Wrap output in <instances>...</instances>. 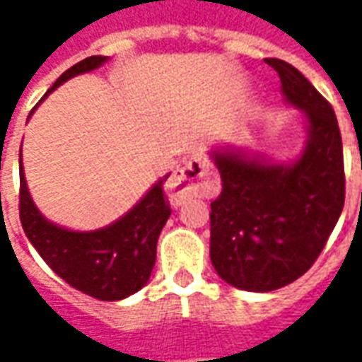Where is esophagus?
<instances>
[{
  "label": "esophagus",
  "instance_id": "esophagus-1",
  "mask_svg": "<svg viewBox=\"0 0 362 362\" xmlns=\"http://www.w3.org/2000/svg\"><path fill=\"white\" fill-rule=\"evenodd\" d=\"M211 163L204 157H192L188 158L182 168H178L174 176L166 184V196H168V202L178 207L186 199L194 197L202 188V184L205 180L213 178Z\"/></svg>",
  "mask_w": 362,
  "mask_h": 362
}]
</instances>
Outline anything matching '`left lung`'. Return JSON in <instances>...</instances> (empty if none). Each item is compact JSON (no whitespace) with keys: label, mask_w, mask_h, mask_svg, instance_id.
Segmentation results:
<instances>
[{"label":"left lung","mask_w":362,"mask_h":362,"mask_svg":"<svg viewBox=\"0 0 362 362\" xmlns=\"http://www.w3.org/2000/svg\"><path fill=\"white\" fill-rule=\"evenodd\" d=\"M281 93L303 110L306 141L293 163L235 145L211 149L223 189L211 204L215 272L228 285L267 293L296 281L324 250L345 202L343 145L332 106L296 67L266 59Z\"/></svg>","instance_id":"obj_1"}]
</instances>
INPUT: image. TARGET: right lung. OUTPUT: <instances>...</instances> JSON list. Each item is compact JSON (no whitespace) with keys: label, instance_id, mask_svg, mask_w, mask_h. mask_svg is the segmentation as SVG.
I'll use <instances>...</instances> for the list:
<instances>
[{"label":"right lung","instance_id":"obj_1","mask_svg":"<svg viewBox=\"0 0 362 362\" xmlns=\"http://www.w3.org/2000/svg\"><path fill=\"white\" fill-rule=\"evenodd\" d=\"M106 62V56H90L75 64L59 75L46 96L67 79L95 71ZM21 158L23 155L19 153L21 225L52 272L74 288L98 300H122L145 287L157 259L158 235L170 217V204L163 189L168 174L153 184L124 217L108 227L69 230L54 225L38 211L28 194Z\"/></svg>","mask_w":362,"mask_h":362}]
</instances>
